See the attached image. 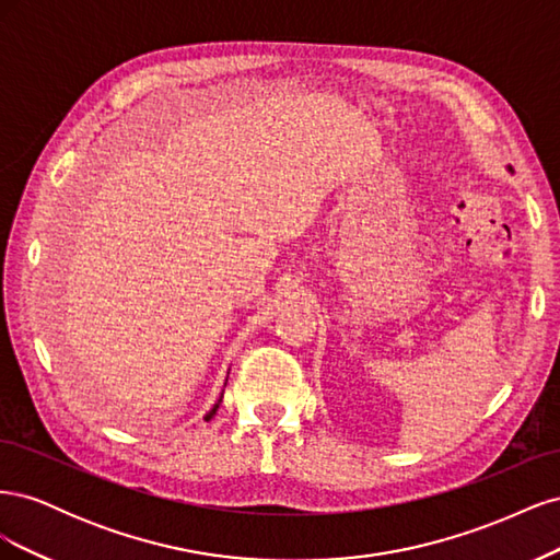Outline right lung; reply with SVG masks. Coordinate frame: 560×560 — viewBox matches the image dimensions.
I'll list each match as a JSON object with an SVG mask.
<instances>
[{
  "instance_id": "1",
  "label": "right lung",
  "mask_w": 560,
  "mask_h": 560,
  "mask_svg": "<svg viewBox=\"0 0 560 560\" xmlns=\"http://www.w3.org/2000/svg\"><path fill=\"white\" fill-rule=\"evenodd\" d=\"M224 385H226V383H224ZM222 397H224V393H222V395H219V399H217V404H214V406H212V409H210V411H208V413H206V420H210V418H212V416H214V413H217V409H219V401H222Z\"/></svg>"
}]
</instances>
